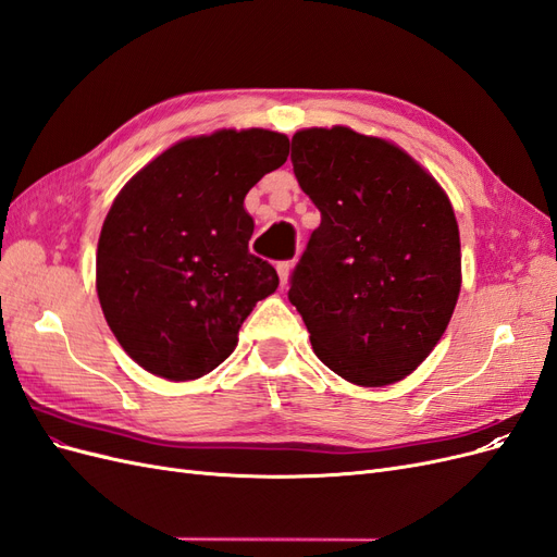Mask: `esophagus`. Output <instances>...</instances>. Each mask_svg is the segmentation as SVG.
<instances>
[{
	"instance_id": "obj_1",
	"label": "esophagus",
	"mask_w": 557,
	"mask_h": 557,
	"mask_svg": "<svg viewBox=\"0 0 557 557\" xmlns=\"http://www.w3.org/2000/svg\"><path fill=\"white\" fill-rule=\"evenodd\" d=\"M276 272L281 276V285H288V278H290V272H293V262H278Z\"/></svg>"
}]
</instances>
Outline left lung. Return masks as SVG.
Listing matches in <instances>:
<instances>
[{"instance_id": "obj_1", "label": "left lung", "mask_w": 557, "mask_h": 557, "mask_svg": "<svg viewBox=\"0 0 557 557\" xmlns=\"http://www.w3.org/2000/svg\"><path fill=\"white\" fill-rule=\"evenodd\" d=\"M299 188L320 211L290 285L313 352L342 379H407L444 336L462 285L460 230L436 178L346 125L295 132Z\"/></svg>"}]
</instances>
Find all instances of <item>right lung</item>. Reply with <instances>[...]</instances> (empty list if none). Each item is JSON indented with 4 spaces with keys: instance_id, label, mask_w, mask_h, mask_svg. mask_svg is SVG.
<instances>
[{
    "instance_id": "right-lung-1",
    "label": "right lung",
    "mask_w": 557,
    "mask_h": 557,
    "mask_svg": "<svg viewBox=\"0 0 557 557\" xmlns=\"http://www.w3.org/2000/svg\"><path fill=\"white\" fill-rule=\"evenodd\" d=\"M288 160L281 132L215 129L181 139L117 193L97 244V297L127 356L166 381H195L237 348L244 320L276 293L250 256L244 197Z\"/></svg>"
}]
</instances>
